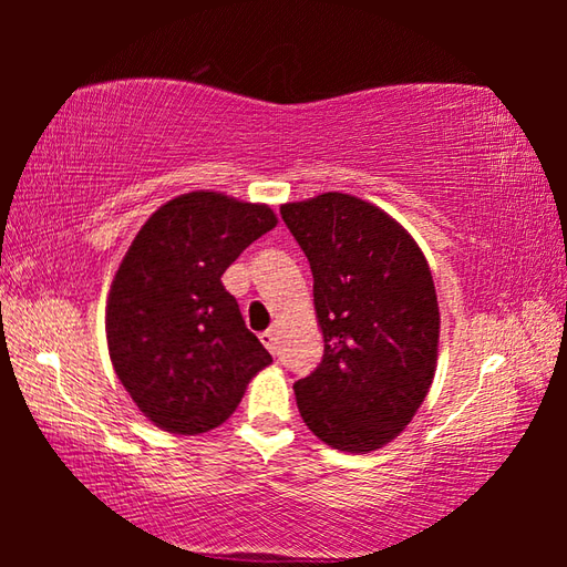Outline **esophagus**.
Wrapping results in <instances>:
<instances>
[{
    "mask_svg": "<svg viewBox=\"0 0 567 567\" xmlns=\"http://www.w3.org/2000/svg\"><path fill=\"white\" fill-rule=\"evenodd\" d=\"M260 341H262V346L268 348V351L275 355V351H277V333H275V331H262V333H260Z\"/></svg>",
    "mask_w": 567,
    "mask_h": 567,
    "instance_id": "1",
    "label": "esophagus"
}]
</instances>
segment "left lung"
I'll list each match as a JSON object with an SVG mask.
<instances>
[{"mask_svg":"<svg viewBox=\"0 0 567 567\" xmlns=\"http://www.w3.org/2000/svg\"><path fill=\"white\" fill-rule=\"evenodd\" d=\"M315 275L323 358L295 382L305 424L331 449L400 436L433 382L439 302L424 252L375 204L343 192L282 204Z\"/></svg>","mask_w":567,"mask_h":567,"instance_id":"8db88e82","label":"left lung"}]
</instances>
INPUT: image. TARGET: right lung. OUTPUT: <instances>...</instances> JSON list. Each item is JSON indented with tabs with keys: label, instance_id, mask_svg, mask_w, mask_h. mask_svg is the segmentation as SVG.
Returning <instances> with one entry per match:
<instances>
[{
	"label": "right lung",
	"instance_id": "1",
	"mask_svg": "<svg viewBox=\"0 0 567 567\" xmlns=\"http://www.w3.org/2000/svg\"><path fill=\"white\" fill-rule=\"evenodd\" d=\"M275 224L268 204L197 189L153 212L128 246L106 299V346L124 390L163 431L221 426L272 363L221 275Z\"/></svg>",
	"mask_w": 567,
	"mask_h": 567
}]
</instances>
